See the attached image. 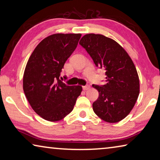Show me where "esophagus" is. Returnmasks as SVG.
I'll return each instance as SVG.
<instances>
[{
  "label": "esophagus",
  "instance_id": "esophagus-1",
  "mask_svg": "<svg viewBox=\"0 0 160 160\" xmlns=\"http://www.w3.org/2000/svg\"><path fill=\"white\" fill-rule=\"evenodd\" d=\"M82 88H83L84 90H89V89L90 88V86L89 85H86L85 86H82Z\"/></svg>",
  "mask_w": 160,
  "mask_h": 160
}]
</instances>
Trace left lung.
Masks as SVG:
<instances>
[{
    "label": "left lung",
    "mask_w": 160,
    "mask_h": 160,
    "mask_svg": "<svg viewBox=\"0 0 160 160\" xmlns=\"http://www.w3.org/2000/svg\"><path fill=\"white\" fill-rule=\"evenodd\" d=\"M79 44L96 66L106 71V85H92L99 92L98 99L92 104L94 112L108 123L123 120L140 93L138 75L132 59L120 44L102 34L84 35Z\"/></svg>",
    "instance_id": "1"
}]
</instances>
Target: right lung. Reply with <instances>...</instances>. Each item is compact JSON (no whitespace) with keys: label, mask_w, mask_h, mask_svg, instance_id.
<instances>
[{"label":"right lung","mask_w":160,"mask_h":160,"mask_svg":"<svg viewBox=\"0 0 160 160\" xmlns=\"http://www.w3.org/2000/svg\"><path fill=\"white\" fill-rule=\"evenodd\" d=\"M81 34H54L37 46L26 65L23 90L32 109L48 121L62 120L73 109L82 86L59 80L67 59L76 48Z\"/></svg>","instance_id":"obj_1"}]
</instances>
